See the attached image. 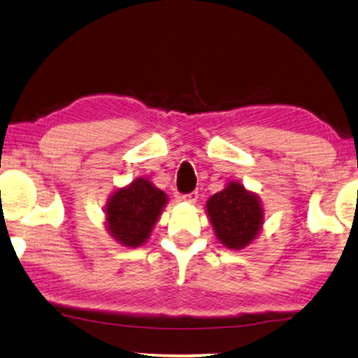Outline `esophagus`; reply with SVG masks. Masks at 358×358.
<instances>
[{
  "label": "esophagus",
  "mask_w": 358,
  "mask_h": 358,
  "mask_svg": "<svg viewBox=\"0 0 358 358\" xmlns=\"http://www.w3.org/2000/svg\"><path fill=\"white\" fill-rule=\"evenodd\" d=\"M181 199L188 201V203H191V204H194L196 201H198V191H191V193H188V194H183V196H181Z\"/></svg>",
  "instance_id": "obj_1"
}]
</instances>
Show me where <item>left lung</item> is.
<instances>
[{"instance_id":"obj_1","label":"left lung","mask_w":358,"mask_h":358,"mask_svg":"<svg viewBox=\"0 0 358 358\" xmlns=\"http://www.w3.org/2000/svg\"><path fill=\"white\" fill-rule=\"evenodd\" d=\"M206 209L215 236L230 250L248 246L263 227L264 210L259 198L238 181H230L222 191L210 196Z\"/></svg>"}]
</instances>
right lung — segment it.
I'll return each instance as SVG.
<instances>
[{"label":"right lung","mask_w":358,"mask_h":358,"mask_svg":"<svg viewBox=\"0 0 358 358\" xmlns=\"http://www.w3.org/2000/svg\"><path fill=\"white\" fill-rule=\"evenodd\" d=\"M167 204V194L148 178H136L110 196L105 206L108 234L118 243L136 248L145 243Z\"/></svg>","instance_id":"right-lung-1"}]
</instances>
